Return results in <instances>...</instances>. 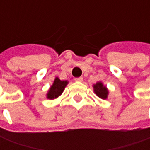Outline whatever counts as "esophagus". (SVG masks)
Listing matches in <instances>:
<instances>
[{
    "instance_id": "34e87169",
    "label": "esophagus",
    "mask_w": 150,
    "mask_h": 150,
    "mask_svg": "<svg viewBox=\"0 0 150 150\" xmlns=\"http://www.w3.org/2000/svg\"><path fill=\"white\" fill-rule=\"evenodd\" d=\"M75 80L77 82H82L83 80V79L82 78V77H78V78H75Z\"/></svg>"
}]
</instances>
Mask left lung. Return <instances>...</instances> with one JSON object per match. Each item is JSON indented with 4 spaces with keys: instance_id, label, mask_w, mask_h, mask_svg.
<instances>
[{
    "instance_id": "8db88e82",
    "label": "left lung",
    "mask_w": 150,
    "mask_h": 150,
    "mask_svg": "<svg viewBox=\"0 0 150 150\" xmlns=\"http://www.w3.org/2000/svg\"><path fill=\"white\" fill-rule=\"evenodd\" d=\"M93 88H94L95 93L97 95V96H99L101 99H104V100L107 99L108 91L106 87H104V85L102 84V83L99 82L93 86Z\"/></svg>"
}]
</instances>
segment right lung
Returning <instances> with one entry per match:
<instances>
[{
    "label": "right lung",
    "instance_id": "right-lung-1",
    "mask_svg": "<svg viewBox=\"0 0 150 150\" xmlns=\"http://www.w3.org/2000/svg\"><path fill=\"white\" fill-rule=\"evenodd\" d=\"M67 83H68L67 81H62L59 78H55L54 83L50 87L49 91L47 93V98L53 100V99L59 97V96L62 93V91H63Z\"/></svg>",
    "mask_w": 150,
    "mask_h": 150
}]
</instances>
